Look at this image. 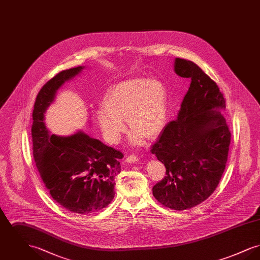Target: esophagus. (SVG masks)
<instances>
[{
  "instance_id": "1",
  "label": "esophagus",
  "mask_w": 260,
  "mask_h": 260,
  "mask_svg": "<svg viewBox=\"0 0 260 260\" xmlns=\"http://www.w3.org/2000/svg\"><path fill=\"white\" fill-rule=\"evenodd\" d=\"M125 161L126 162H137L138 161V158L136 157V155H131V156L126 157Z\"/></svg>"
}]
</instances>
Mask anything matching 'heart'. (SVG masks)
<instances>
[{
  "label": "heart",
  "instance_id": "heart-1",
  "mask_svg": "<svg viewBox=\"0 0 260 260\" xmlns=\"http://www.w3.org/2000/svg\"><path fill=\"white\" fill-rule=\"evenodd\" d=\"M168 92L158 79L134 78L112 86L103 105L96 111V120L105 139L112 144L120 141L125 122L135 133L131 142L139 145L145 137L155 138L167 124Z\"/></svg>",
  "mask_w": 260,
  "mask_h": 260
}]
</instances>
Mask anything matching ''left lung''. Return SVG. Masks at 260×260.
I'll return each instance as SVG.
<instances>
[{
    "label": "left lung",
    "instance_id": "obj_1",
    "mask_svg": "<svg viewBox=\"0 0 260 260\" xmlns=\"http://www.w3.org/2000/svg\"><path fill=\"white\" fill-rule=\"evenodd\" d=\"M173 69L191 83L176 120L164 127L151 149L167 169V175L152 190L165 207L185 210L209 198L218 185L231 134L217 85L190 60L175 58Z\"/></svg>",
    "mask_w": 260,
    "mask_h": 260
}]
</instances>
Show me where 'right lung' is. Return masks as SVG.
<instances>
[{
	"label": "right lung",
	"mask_w": 260,
	"mask_h": 260,
	"mask_svg": "<svg viewBox=\"0 0 260 260\" xmlns=\"http://www.w3.org/2000/svg\"><path fill=\"white\" fill-rule=\"evenodd\" d=\"M85 66L64 70L41 88L33 110V155L38 172L52 199L64 209L87 214L107 207L115 196V176L121 173L122 152L83 131L51 135L45 114L57 90L82 73Z\"/></svg>",
	"instance_id": "right-lung-1"
}]
</instances>
